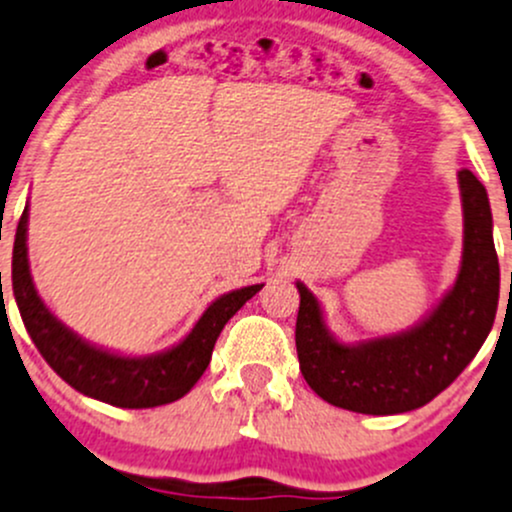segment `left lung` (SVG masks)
<instances>
[{
    "mask_svg": "<svg viewBox=\"0 0 512 512\" xmlns=\"http://www.w3.org/2000/svg\"><path fill=\"white\" fill-rule=\"evenodd\" d=\"M464 252L456 282L419 324L392 336L343 343L328 331L319 299L297 282V353L304 380L331 405L400 414L427 405L471 363L496 321L500 270L486 186L459 171Z\"/></svg>",
    "mask_w": 512,
    "mask_h": 512,
    "instance_id": "obj_1",
    "label": "left lung"
}]
</instances>
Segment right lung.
<instances>
[{
  "label": "right lung",
  "mask_w": 512,
  "mask_h": 512,
  "mask_svg": "<svg viewBox=\"0 0 512 512\" xmlns=\"http://www.w3.org/2000/svg\"><path fill=\"white\" fill-rule=\"evenodd\" d=\"M29 206L16 225L12 255V289L21 321L46 363L83 395L125 410L169 405L184 397L198 383L211 363L213 346L223 326L238 314L247 299L255 297L262 284L233 289L203 311L191 333L176 346L152 355H120L93 346L56 319L43 304L29 270Z\"/></svg>",
  "instance_id": "1"
}]
</instances>
